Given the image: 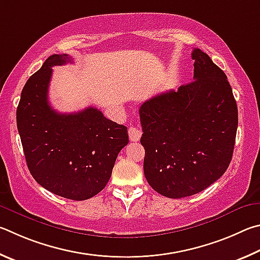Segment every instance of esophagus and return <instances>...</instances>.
Instances as JSON below:
<instances>
[{"label":"esophagus","instance_id":"esophagus-1","mask_svg":"<svg viewBox=\"0 0 260 260\" xmlns=\"http://www.w3.org/2000/svg\"><path fill=\"white\" fill-rule=\"evenodd\" d=\"M127 133H129V138L131 142H138L140 137H142V131L136 126H130Z\"/></svg>","mask_w":260,"mask_h":260}]
</instances>
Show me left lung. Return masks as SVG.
Masks as SVG:
<instances>
[{
  "mask_svg": "<svg viewBox=\"0 0 260 260\" xmlns=\"http://www.w3.org/2000/svg\"><path fill=\"white\" fill-rule=\"evenodd\" d=\"M194 81L148 99L139 108L144 174L163 197L202 192L225 174L233 155L238 105L227 76L194 49Z\"/></svg>",
  "mask_w": 260,
  "mask_h": 260,
  "instance_id": "8db88e82",
  "label": "left lung"
}]
</instances>
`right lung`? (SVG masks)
I'll return each instance as SVG.
<instances>
[{"instance_id": "obj_1", "label": "right lung", "mask_w": 260, "mask_h": 260, "mask_svg": "<svg viewBox=\"0 0 260 260\" xmlns=\"http://www.w3.org/2000/svg\"><path fill=\"white\" fill-rule=\"evenodd\" d=\"M70 61L66 53L52 54L27 80L17 107V126L33 178L49 192L83 201L107 185L129 136L126 126L94 107L62 114L50 106L51 67Z\"/></svg>"}]
</instances>
